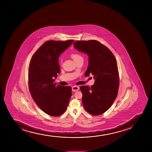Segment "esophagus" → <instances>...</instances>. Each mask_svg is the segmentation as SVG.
Segmentation results:
<instances>
[{"mask_svg": "<svg viewBox=\"0 0 152 152\" xmlns=\"http://www.w3.org/2000/svg\"><path fill=\"white\" fill-rule=\"evenodd\" d=\"M80 89V88L78 86H74L72 87V90L73 92H75V91H78Z\"/></svg>", "mask_w": 152, "mask_h": 152, "instance_id": "esophagus-1", "label": "esophagus"}]
</instances>
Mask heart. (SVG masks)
<instances>
[{
    "mask_svg": "<svg viewBox=\"0 0 152 152\" xmlns=\"http://www.w3.org/2000/svg\"><path fill=\"white\" fill-rule=\"evenodd\" d=\"M70 56L72 57V58L73 59V60L75 61V62L77 61H79L80 60H83V58L82 56H81L79 53L77 52L72 53ZM60 63L62 64V59L60 60Z\"/></svg>",
    "mask_w": 152,
    "mask_h": 152,
    "instance_id": "heart-1",
    "label": "heart"
}]
</instances>
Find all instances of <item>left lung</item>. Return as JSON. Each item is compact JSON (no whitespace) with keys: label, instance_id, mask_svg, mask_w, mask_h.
<instances>
[{"label":"left lung","instance_id":"8db88e82","mask_svg":"<svg viewBox=\"0 0 152 152\" xmlns=\"http://www.w3.org/2000/svg\"><path fill=\"white\" fill-rule=\"evenodd\" d=\"M77 51L89 57V65L86 77L94 75L95 83L80 86L84 108L94 115L104 113L113 104L117 97L119 87L117 62L112 52L96 40L77 41L73 44Z\"/></svg>","mask_w":152,"mask_h":152}]
</instances>
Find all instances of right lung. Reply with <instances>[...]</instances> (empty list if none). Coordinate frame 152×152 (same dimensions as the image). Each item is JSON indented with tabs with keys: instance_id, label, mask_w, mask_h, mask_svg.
Returning <instances> with one entry per match:
<instances>
[{
	"instance_id": "obj_1",
	"label": "right lung",
	"mask_w": 152,
	"mask_h": 152,
	"mask_svg": "<svg viewBox=\"0 0 152 152\" xmlns=\"http://www.w3.org/2000/svg\"><path fill=\"white\" fill-rule=\"evenodd\" d=\"M73 42L47 41L33 54L30 62V92L37 105L51 116L57 117L64 113L72 95L71 87L56 86L54 79L60 73V55Z\"/></svg>"
}]
</instances>
